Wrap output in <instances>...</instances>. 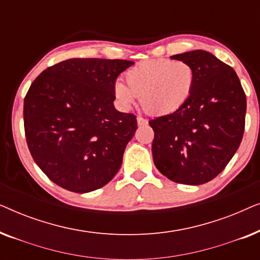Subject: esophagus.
Segmentation results:
<instances>
[{
    "instance_id": "esophagus-1",
    "label": "esophagus",
    "mask_w": 260,
    "mask_h": 260,
    "mask_svg": "<svg viewBox=\"0 0 260 260\" xmlns=\"http://www.w3.org/2000/svg\"><path fill=\"white\" fill-rule=\"evenodd\" d=\"M137 123H138V125H145V124H148V120L143 118L142 116H138L137 117Z\"/></svg>"
}]
</instances>
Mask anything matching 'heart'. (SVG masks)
Returning <instances> with one entry per match:
<instances>
[{"label":"heart","instance_id":"1","mask_svg":"<svg viewBox=\"0 0 260 260\" xmlns=\"http://www.w3.org/2000/svg\"><path fill=\"white\" fill-rule=\"evenodd\" d=\"M126 85L115 84V94L124 106L140 97L142 108L151 115L175 112L189 98L194 70L181 60H145L125 73Z\"/></svg>","mask_w":260,"mask_h":260}]
</instances>
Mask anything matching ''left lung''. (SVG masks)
<instances>
[{
    "label": "left lung",
    "mask_w": 260,
    "mask_h": 260,
    "mask_svg": "<svg viewBox=\"0 0 260 260\" xmlns=\"http://www.w3.org/2000/svg\"><path fill=\"white\" fill-rule=\"evenodd\" d=\"M194 70L189 98L175 112L149 120L152 157L161 174L183 184H202L226 168L245 130L246 95L232 67L209 52L173 55Z\"/></svg>",
    "instance_id": "left-lung-1"
}]
</instances>
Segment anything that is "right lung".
Masks as SVG:
<instances>
[{"mask_svg": "<svg viewBox=\"0 0 260 260\" xmlns=\"http://www.w3.org/2000/svg\"><path fill=\"white\" fill-rule=\"evenodd\" d=\"M131 65L119 59H69L30 85L23 104L27 145L55 184L88 193L119 170L137 119L115 109V83Z\"/></svg>", "mask_w": 260, "mask_h": 260, "instance_id": "add662e5", "label": "right lung"}]
</instances>
